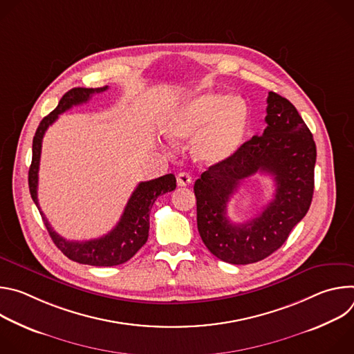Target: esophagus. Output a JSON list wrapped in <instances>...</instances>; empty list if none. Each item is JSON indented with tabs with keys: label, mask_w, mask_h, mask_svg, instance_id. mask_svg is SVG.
<instances>
[{
	"label": "esophagus",
	"mask_w": 354,
	"mask_h": 354,
	"mask_svg": "<svg viewBox=\"0 0 354 354\" xmlns=\"http://www.w3.org/2000/svg\"><path fill=\"white\" fill-rule=\"evenodd\" d=\"M176 182H178V186H187L192 183V176L186 172H179L178 176H176Z\"/></svg>",
	"instance_id": "obj_1"
}]
</instances>
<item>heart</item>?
<instances>
[{
  "mask_svg": "<svg viewBox=\"0 0 354 354\" xmlns=\"http://www.w3.org/2000/svg\"><path fill=\"white\" fill-rule=\"evenodd\" d=\"M248 127L246 100L220 92H203L186 99L164 123L165 134L174 141L194 138V156L207 164L224 162L235 156Z\"/></svg>",
  "mask_w": 354,
  "mask_h": 354,
  "instance_id": "1",
  "label": "heart"
}]
</instances>
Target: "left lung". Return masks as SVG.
<instances>
[{
  "mask_svg": "<svg viewBox=\"0 0 354 354\" xmlns=\"http://www.w3.org/2000/svg\"><path fill=\"white\" fill-rule=\"evenodd\" d=\"M266 129L243 142L236 154L212 165L194 182L197 230L207 249L232 265L259 262L277 250L307 214L314 194L317 147L294 105L269 92ZM257 171L274 176L271 203L255 219L234 225L226 205L240 180Z\"/></svg>",
  "mask_w": 354,
  "mask_h": 354,
  "instance_id": "1",
  "label": "left lung"
}]
</instances>
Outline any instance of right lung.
<instances>
[{"label": "right lung", "mask_w": 354, "mask_h": 354, "mask_svg": "<svg viewBox=\"0 0 354 354\" xmlns=\"http://www.w3.org/2000/svg\"><path fill=\"white\" fill-rule=\"evenodd\" d=\"M102 88H73L60 99L57 108L48 113L40 122L32 145V164L29 168V190L30 196L37 206L43 223L52 236L56 246L63 254L78 263L91 266H116L131 259L137 250L147 242L149 230V210L156 203L158 196L175 190L176 178L172 174L161 178L140 182L136 190L131 193L120 221L106 235L91 241H68L53 231L47 218L41 213L37 200V180H39V162L41 153V141L48 126H52L59 115L68 111L75 105L88 102L93 93L106 91Z\"/></svg>", "instance_id": "right-lung-1"}]
</instances>
